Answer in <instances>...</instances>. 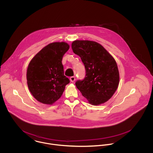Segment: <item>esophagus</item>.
Listing matches in <instances>:
<instances>
[{
	"mask_svg": "<svg viewBox=\"0 0 153 153\" xmlns=\"http://www.w3.org/2000/svg\"><path fill=\"white\" fill-rule=\"evenodd\" d=\"M70 81L71 82H74L75 81V76H71L70 78Z\"/></svg>",
	"mask_w": 153,
	"mask_h": 153,
	"instance_id": "1",
	"label": "esophagus"
}]
</instances>
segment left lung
<instances>
[{
    "mask_svg": "<svg viewBox=\"0 0 153 153\" xmlns=\"http://www.w3.org/2000/svg\"><path fill=\"white\" fill-rule=\"evenodd\" d=\"M74 53L81 57L86 75L75 85L93 105L105 103L118 87L120 74L115 59L101 45L95 41L76 40L72 43Z\"/></svg>",
    "mask_w": 153,
    "mask_h": 153,
    "instance_id": "1",
    "label": "left lung"
}]
</instances>
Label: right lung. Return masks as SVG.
I'll return each instance as SVG.
<instances>
[{
  "label": "right lung",
  "instance_id": "right-lung-1",
  "mask_svg": "<svg viewBox=\"0 0 153 153\" xmlns=\"http://www.w3.org/2000/svg\"><path fill=\"white\" fill-rule=\"evenodd\" d=\"M69 45L64 42L48 44L30 61L26 72L28 88L39 102L52 105L62 96L69 79L64 75L63 56Z\"/></svg>",
  "mask_w": 153,
  "mask_h": 153
}]
</instances>
